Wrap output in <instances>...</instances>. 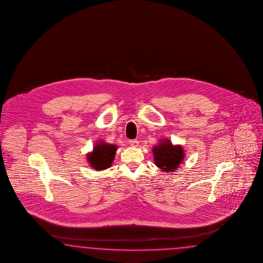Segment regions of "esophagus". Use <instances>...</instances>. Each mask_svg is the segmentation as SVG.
Wrapping results in <instances>:
<instances>
[{"instance_id":"esophagus-1","label":"esophagus","mask_w":263,"mask_h":263,"mask_svg":"<svg viewBox=\"0 0 263 263\" xmlns=\"http://www.w3.org/2000/svg\"><path fill=\"white\" fill-rule=\"evenodd\" d=\"M129 143H130V145L133 146V147H137V146L139 145V142H138L137 140H130Z\"/></svg>"}]
</instances>
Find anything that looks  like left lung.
Returning a JSON list of instances; mask_svg holds the SVG:
<instances>
[{
  "instance_id": "1",
  "label": "left lung",
  "mask_w": 263,
  "mask_h": 263,
  "mask_svg": "<svg viewBox=\"0 0 263 263\" xmlns=\"http://www.w3.org/2000/svg\"><path fill=\"white\" fill-rule=\"evenodd\" d=\"M152 153L155 165L166 174L175 172L185 157L183 147L180 144L174 145L167 139L162 140L157 145H154Z\"/></svg>"
}]
</instances>
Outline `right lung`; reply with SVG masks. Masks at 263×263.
Listing matches in <instances>:
<instances>
[{"mask_svg":"<svg viewBox=\"0 0 263 263\" xmlns=\"http://www.w3.org/2000/svg\"><path fill=\"white\" fill-rule=\"evenodd\" d=\"M117 149L118 147L116 144L99 141L95 145L92 152L87 155L89 166L96 171H102L111 167Z\"/></svg>","mask_w":263,"mask_h":263,"instance_id":"right-lung-1","label":"right lung"}]
</instances>
